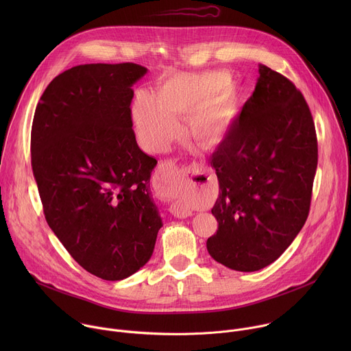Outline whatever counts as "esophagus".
<instances>
[{"instance_id": "obj_1", "label": "esophagus", "mask_w": 351, "mask_h": 351, "mask_svg": "<svg viewBox=\"0 0 351 351\" xmlns=\"http://www.w3.org/2000/svg\"><path fill=\"white\" fill-rule=\"evenodd\" d=\"M176 172H178V168H176L175 162H172V161H165L162 165H160V169L154 175V187H156L158 194L165 195V194H168L173 189L175 183H176V179H175ZM187 172L190 175H197L198 169L195 167H190L187 169ZM169 213L173 217L180 218V219L191 217V214H193L191 210L186 204L178 203V202L172 203L169 206Z\"/></svg>"}]
</instances>
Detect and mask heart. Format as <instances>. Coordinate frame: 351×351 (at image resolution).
Listing matches in <instances>:
<instances>
[{"instance_id": "b5f03b06", "label": "heart", "mask_w": 351, "mask_h": 351, "mask_svg": "<svg viewBox=\"0 0 351 351\" xmlns=\"http://www.w3.org/2000/svg\"><path fill=\"white\" fill-rule=\"evenodd\" d=\"M222 72L171 75L156 87L154 97L138 93L132 104V118L141 145L162 153L179 136L176 119H189V134L202 147L221 144L233 126L236 99Z\"/></svg>"}]
</instances>
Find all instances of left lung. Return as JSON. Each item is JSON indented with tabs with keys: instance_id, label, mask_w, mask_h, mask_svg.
I'll list each match as a JSON object with an SVG mask.
<instances>
[{
	"instance_id": "8db88e82",
	"label": "left lung",
	"mask_w": 351,
	"mask_h": 351,
	"mask_svg": "<svg viewBox=\"0 0 351 351\" xmlns=\"http://www.w3.org/2000/svg\"><path fill=\"white\" fill-rule=\"evenodd\" d=\"M253 95L213 154L219 194L210 256L240 272L278 260L304 226L318 164L314 121L303 94L260 64Z\"/></svg>"
}]
</instances>
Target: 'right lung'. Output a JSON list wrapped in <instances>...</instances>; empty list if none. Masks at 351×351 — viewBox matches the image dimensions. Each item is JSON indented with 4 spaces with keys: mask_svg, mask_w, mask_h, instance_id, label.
Instances as JSON below:
<instances>
[{
    "mask_svg": "<svg viewBox=\"0 0 351 351\" xmlns=\"http://www.w3.org/2000/svg\"><path fill=\"white\" fill-rule=\"evenodd\" d=\"M133 64H86L43 93L32 126V168L48 226L72 258L122 280L152 258L162 219L149 190L157 160L132 129Z\"/></svg>",
    "mask_w": 351,
    "mask_h": 351,
    "instance_id": "1",
    "label": "right lung"
}]
</instances>
